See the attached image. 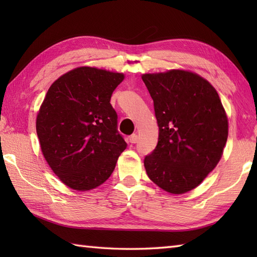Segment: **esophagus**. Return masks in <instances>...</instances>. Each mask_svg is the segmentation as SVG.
<instances>
[{
	"mask_svg": "<svg viewBox=\"0 0 257 257\" xmlns=\"http://www.w3.org/2000/svg\"><path fill=\"white\" fill-rule=\"evenodd\" d=\"M138 141V136L136 135V134H134V135H132L129 137V143L130 144H136Z\"/></svg>",
	"mask_w": 257,
	"mask_h": 257,
	"instance_id": "obj_1",
	"label": "esophagus"
}]
</instances>
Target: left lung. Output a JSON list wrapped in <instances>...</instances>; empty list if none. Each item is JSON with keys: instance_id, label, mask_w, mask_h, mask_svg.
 Instances as JSON below:
<instances>
[{"instance_id": "1", "label": "left lung", "mask_w": 257, "mask_h": 257, "mask_svg": "<svg viewBox=\"0 0 257 257\" xmlns=\"http://www.w3.org/2000/svg\"><path fill=\"white\" fill-rule=\"evenodd\" d=\"M141 78L159 127L156 149L145 158L146 172L166 192L187 193L221 160L228 135L225 109L214 87L190 70L143 74Z\"/></svg>"}]
</instances>
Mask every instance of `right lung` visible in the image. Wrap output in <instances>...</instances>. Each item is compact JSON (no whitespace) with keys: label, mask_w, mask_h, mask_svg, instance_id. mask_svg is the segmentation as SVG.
Masks as SVG:
<instances>
[{"label":"right lung","mask_w":257,"mask_h":257,"mask_svg":"<svg viewBox=\"0 0 257 257\" xmlns=\"http://www.w3.org/2000/svg\"><path fill=\"white\" fill-rule=\"evenodd\" d=\"M122 73L81 66L51 85L36 116V133L48 166L76 191L99 187L111 176L127 144L110 105Z\"/></svg>","instance_id":"obj_1"}]
</instances>
